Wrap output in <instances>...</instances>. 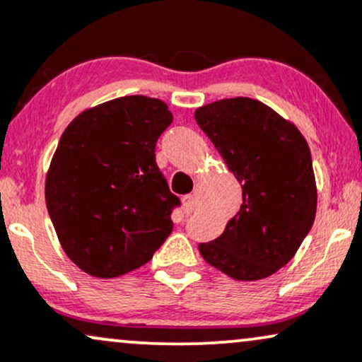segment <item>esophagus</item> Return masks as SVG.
I'll use <instances>...</instances> for the list:
<instances>
[{
  "mask_svg": "<svg viewBox=\"0 0 362 362\" xmlns=\"http://www.w3.org/2000/svg\"><path fill=\"white\" fill-rule=\"evenodd\" d=\"M195 204H197V202H195L194 195H184V197H182V206H184L185 214H190V212L194 211Z\"/></svg>",
  "mask_w": 362,
  "mask_h": 362,
  "instance_id": "esophagus-1",
  "label": "esophagus"
}]
</instances>
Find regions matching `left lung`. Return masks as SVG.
<instances>
[{"mask_svg": "<svg viewBox=\"0 0 362 362\" xmlns=\"http://www.w3.org/2000/svg\"><path fill=\"white\" fill-rule=\"evenodd\" d=\"M195 121L243 187L241 209L199 251L211 267L239 281L285 267L312 229L317 185L310 148L290 121L250 98L206 104Z\"/></svg>", "mask_w": 362, "mask_h": 362, "instance_id": "left-lung-1", "label": "left lung"}]
</instances>
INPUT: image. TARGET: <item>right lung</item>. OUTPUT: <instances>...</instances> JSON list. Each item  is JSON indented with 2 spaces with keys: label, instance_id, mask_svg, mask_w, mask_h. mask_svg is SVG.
Listing matches in <instances>:
<instances>
[{
  "label": "right lung",
  "instance_id": "add662e5",
  "mask_svg": "<svg viewBox=\"0 0 362 362\" xmlns=\"http://www.w3.org/2000/svg\"><path fill=\"white\" fill-rule=\"evenodd\" d=\"M173 116L163 101L124 95L74 117L45 178L65 255L87 275L116 278L153 258L180 206L155 160Z\"/></svg>",
  "mask_w": 362,
  "mask_h": 362
}]
</instances>
